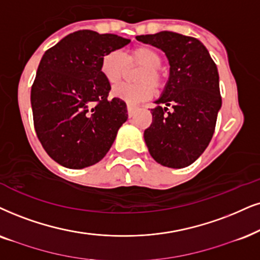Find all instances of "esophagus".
Segmentation results:
<instances>
[{
  "label": "esophagus",
  "mask_w": 260,
  "mask_h": 260,
  "mask_svg": "<svg viewBox=\"0 0 260 260\" xmlns=\"http://www.w3.org/2000/svg\"><path fill=\"white\" fill-rule=\"evenodd\" d=\"M134 111H136V107L131 106V104H127V113H128V116L133 117V116H134Z\"/></svg>",
  "instance_id": "1"
}]
</instances>
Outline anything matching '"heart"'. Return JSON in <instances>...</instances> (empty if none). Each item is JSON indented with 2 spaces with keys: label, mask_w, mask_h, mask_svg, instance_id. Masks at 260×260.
<instances>
[{
  "label": "heart",
  "mask_w": 260,
  "mask_h": 260,
  "mask_svg": "<svg viewBox=\"0 0 260 260\" xmlns=\"http://www.w3.org/2000/svg\"><path fill=\"white\" fill-rule=\"evenodd\" d=\"M162 64V57L156 49L139 45L131 49L123 55L113 50L107 52L101 61V73L110 85H117L123 80L128 66H141L143 70L137 77L138 85H121L113 90V96L136 106L152 97L153 87L162 85L163 78L158 68Z\"/></svg>",
  "instance_id": "1"
}]
</instances>
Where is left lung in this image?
I'll list each match as a JSON object with an SVG mask.
<instances>
[{"mask_svg": "<svg viewBox=\"0 0 260 260\" xmlns=\"http://www.w3.org/2000/svg\"><path fill=\"white\" fill-rule=\"evenodd\" d=\"M164 51L169 78L156 107L152 123L144 132L146 146L157 163L185 168L200 157L215 132L222 107L216 63L199 39L162 31L136 37ZM168 106L173 110L167 114Z\"/></svg>", "mask_w": 260, "mask_h": 260, "instance_id": "8db88e82", "label": "left lung"}]
</instances>
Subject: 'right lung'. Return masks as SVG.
I'll use <instances>...</instances> for the list:
<instances>
[{
    "label": "right lung",
    "mask_w": 260,
    "mask_h": 260,
    "mask_svg": "<svg viewBox=\"0 0 260 260\" xmlns=\"http://www.w3.org/2000/svg\"><path fill=\"white\" fill-rule=\"evenodd\" d=\"M129 42L80 29L43 55L31 90L35 129L49 156L66 168L100 162L127 121L126 103L108 100L111 87L101 73V61Z\"/></svg>",
    "instance_id": "1"
}]
</instances>
